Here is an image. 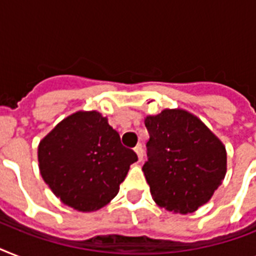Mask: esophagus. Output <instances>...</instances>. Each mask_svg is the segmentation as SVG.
Listing matches in <instances>:
<instances>
[{"mask_svg":"<svg viewBox=\"0 0 256 256\" xmlns=\"http://www.w3.org/2000/svg\"><path fill=\"white\" fill-rule=\"evenodd\" d=\"M134 152H136V156H138V160H144V148H142V144H138V146H136Z\"/></svg>","mask_w":256,"mask_h":256,"instance_id":"34e87169","label":"esophagus"}]
</instances>
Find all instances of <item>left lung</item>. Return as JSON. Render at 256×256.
I'll list each match as a JSON object with an SVG mask.
<instances>
[{
    "label": "left lung",
    "instance_id": "left-lung-1",
    "mask_svg": "<svg viewBox=\"0 0 256 256\" xmlns=\"http://www.w3.org/2000/svg\"><path fill=\"white\" fill-rule=\"evenodd\" d=\"M150 140L144 170L152 199L179 214L198 210L226 175V148L184 110H164L144 120Z\"/></svg>",
    "mask_w": 256,
    "mask_h": 256
}]
</instances>
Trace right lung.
<instances>
[{
  "instance_id": "add662e5",
  "label": "right lung",
  "mask_w": 256,
  "mask_h": 256,
  "mask_svg": "<svg viewBox=\"0 0 256 256\" xmlns=\"http://www.w3.org/2000/svg\"><path fill=\"white\" fill-rule=\"evenodd\" d=\"M138 160L98 112H78L58 124L38 146L44 180L68 206L94 211L120 191Z\"/></svg>"
}]
</instances>
